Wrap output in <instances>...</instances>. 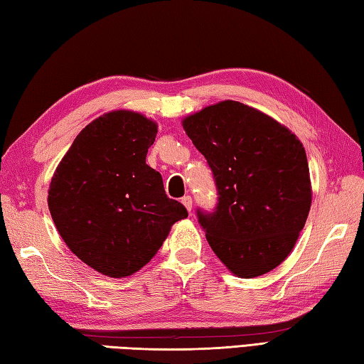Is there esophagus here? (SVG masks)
Returning <instances> with one entry per match:
<instances>
[{"label":"esophagus","mask_w":364,"mask_h":364,"mask_svg":"<svg viewBox=\"0 0 364 364\" xmlns=\"http://www.w3.org/2000/svg\"><path fill=\"white\" fill-rule=\"evenodd\" d=\"M181 203L186 206V210L191 213V210H192V197L191 196H184L183 198H181Z\"/></svg>","instance_id":"obj_1"}]
</instances>
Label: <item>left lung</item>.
<instances>
[{
	"instance_id": "obj_1",
	"label": "left lung",
	"mask_w": 364,
	"mask_h": 364,
	"mask_svg": "<svg viewBox=\"0 0 364 364\" xmlns=\"http://www.w3.org/2000/svg\"><path fill=\"white\" fill-rule=\"evenodd\" d=\"M183 128L213 170L218 205L197 210L208 244L231 272L253 278L291 253L311 206L304 145L269 115L233 100L206 106Z\"/></svg>"
}]
</instances>
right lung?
Listing matches in <instances>:
<instances>
[{
	"label": "right lung",
	"mask_w": 364,
	"mask_h": 364,
	"mask_svg": "<svg viewBox=\"0 0 364 364\" xmlns=\"http://www.w3.org/2000/svg\"><path fill=\"white\" fill-rule=\"evenodd\" d=\"M156 133L142 114L107 112L76 136L51 178L48 208L60 237L103 275L137 272L188 218L145 162Z\"/></svg>",
	"instance_id": "right-lung-1"
}]
</instances>
